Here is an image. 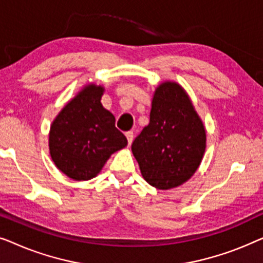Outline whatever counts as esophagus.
<instances>
[{
	"instance_id": "1",
	"label": "esophagus",
	"mask_w": 263,
	"mask_h": 263,
	"mask_svg": "<svg viewBox=\"0 0 263 263\" xmlns=\"http://www.w3.org/2000/svg\"><path fill=\"white\" fill-rule=\"evenodd\" d=\"M125 136H127V140H128V145L130 146V143L133 142V139H134V133L129 130V132L125 133Z\"/></svg>"
}]
</instances>
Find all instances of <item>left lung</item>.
Listing matches in <instances>:
<instances>
[{"label":"left lung","mask_w":263,"mask_h":263,"mask_svg":"<svg viewBox=\"0 0 263 263\" xmlns=\"http://www.w3.org/2000/svg\"><path fill=\"white\" fill-rule=\"evenodd\" d=\"M206 148V132L181 86L164 82L156 89L149 123L136 136L132 152L143 178L158 189L188 181Z\"/></svg>","instance_id":"left-lung-1"}]
</instances>
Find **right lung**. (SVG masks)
I'll return each instance as SVG.
<instances>
[{"instance_id": "add662e5", "label": "right lung", "mask_w": 263, "mask_h": 263, "mask_svg": "<svg viewBox=\"0 0 263 263\" xmlns=\"http://www.w3.org/2000/svg\"><path fill=\"white\" fill-rule=\"evenodd\" d=\"M103 87L89 85L70 100L53 121L49 147L53 163L75 181L99 174L127 138L115 125V116L100 103Z\"/></svg>"}]
</instances>
